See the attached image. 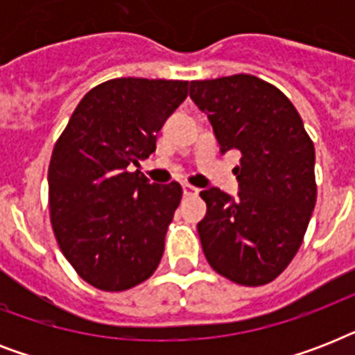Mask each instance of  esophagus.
I'll list each match as a JSON object with an SVG mask.
<instances>
[{"label":"esophagus","mask_w":355,"mask_h":355,"mask_svg":"<svg viewBox=\"0 0 355 355\" xmlns=\"http://www.w3.org/2000/svg\"><path fill=\"white\" fill-rule=\"evenodd\" d=\"M182 189H184V195H186V197H195V195L199 193V189L195 188V186H191V184H182Z\"/></svg>","instance_id":"obj_1"}]
</instances>
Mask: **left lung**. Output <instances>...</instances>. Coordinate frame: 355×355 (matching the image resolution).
I'll use <instances>...</instances> for the list:
<instances>
[{"instance_id": "left-lung-1", "label": "left lung", "mask_w": 355, "mask_h": 355, "mask_svg": "<svg viewBox=\"0 0 355 355\" xmlns=\"http://www.w3.org/2000/svg\"><path fill=\"white\" fill-rule=\"evenodd\" d=\"M189 97L210 119L221 153L237 149L239 191L206 188L197 225L211 269L241 286H265L291 263L317 200L315 147L276 86L239 73L191 80Z\"/></svg>"}]
</instances>
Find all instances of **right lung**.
Masks as SVG:
<instances>
[{
  "label": "right lung",
  "mask_w": 355,
  "mask_h": 355,
  "mask_svg": "<svg viewBox=\"0 0 355 355\" xmlns=\"http://www.w3.org/2000/svg\"><path fill=\"white\" fill-rule=\"evenodd\" d=\"M188 97V80L121 77L92 88L71 114L49 162L53 232L77 275L101 291H127L156 270L178 182L149 184L132 166Z\"/></svg>",
  "instance_id": "1"
}]
</instances>
